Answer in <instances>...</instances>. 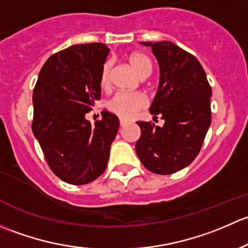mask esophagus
Here are the masks:
<instances>
[{
  "label": "esophagus",
  "mask_w": 248,
  "mask_h": 248,
  "mask_svg": "<svg viewBox=\"0 0 248 248\" xmlns=\"http://www.w3.org/2000/svg\"><path fill=\"white\" fill-rule=\"evenodd\" d=\"M127 124V122L126 121H124V119H119V125H121V126H125V125Z\"/></svg>",
  "instance_id": "34e87169"
}]
</instances>
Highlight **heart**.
Segmentation results:
<instances>
[{
	"mask_svg": "<svg viewBox=\"0 0 248 248\" xmlns=\"http://www.w3.org/2000/svg\"><path fill=\"white\" fill-rule=\"evenodd\" d=\"M130 65L139 74L141 78H147L152 73V62L149 57L143 52L136 51L127 56ZM112 63L106 61L103 64L99 76V85L101 88H108L111 80ZM148 105V100L141 93H126V92H117L106 101V108L122 119H131L139 113L141 109Z\"/></svg>",
	"mask_w": 248,
	"mask_h": 248,
	"instance_id": "b5f03b06",
	"label": "heart"
}]
</instances>
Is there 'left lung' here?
I'll return each mask as SVG.
<instances>
[{
	"label": "left lung",
	"instance_id": "left-lung-1",
	"mask_svg": "<svg viewBox=\"0 0 248 248\" xmlns=\"http://www.w3.org/2000/svg\"><path fill=\"white\" fill-rule=\"evenodd\" d=\"M152 46L160 67V85L150 113L163 126L137 122L141 137L136 153L147 170L172 174L200 153L211 123V87L197 58L172 42H143Z\"/></svg>",
	"mask_w": 248,
	"mask_h": 248
}]
</instances>
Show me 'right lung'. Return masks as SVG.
I'll return each mask as SVG.
<instances>
[{
  "instance_id": "right-lung-1",
  "label": "right lung",
  "mask_w": 248,
  "mask_h": 248,
  "mask_svg": "<svg viewBox=\"0 0 248 248\" xmlns=\"http://www.w3.org/2000/svg\"><path fill=\"white\" fill-rule=\"evenodd\" d=\"M108 52L103 43H91L53 53L33 89V134L51 170L73 185L103 174L118 131L111 112H101L94 125L85 117L101 96L99 76Z\"/></svg>"
}]
</instances>
